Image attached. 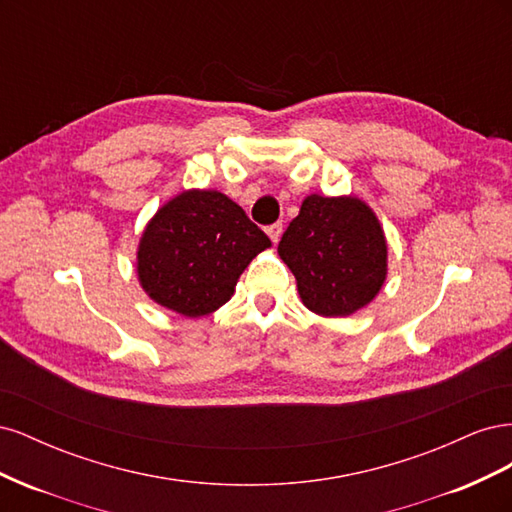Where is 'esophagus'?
Segmentation results:
<instances>
[{
	"label": "esophagus",
	"mask_w": 512,
	"mask_h": 512,
	"mask_svg": "<svg viewBox=\"0 0 512 512\" xmlns=\"http://www.w3.org/2000/svg\"><path fill=\"white\" fill-rule=\"evenodd\" d=\"M282 232H284L282 224H271V226L267 228V235L271 237V241H273V243H277V241H280V237H282Z\"/></svg>",
	"instance_id": "obj_1"
}]
</instances>
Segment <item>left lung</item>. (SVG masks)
<instances>
[{
	"label": "left lung",
	"mask_w": 512,
	"mask_h": 512,
	"mask_svg": "<svg viewBox=\"0 0 512 512\" xmlns=\"http://www.w3.org/2000/svg\"><path fill=\"white\" fill-rule=\"evenodd\" d=\"M277 252L297 277L303 305L318 316L359 312L386 280L384 230L354 196H307Z\"/></svg>",
	"instance_id": "1"
}]
</instances>
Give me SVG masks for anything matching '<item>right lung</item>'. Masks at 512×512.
Segmentation results:
<instances>
[{"label":"right lung","mask_w":512,"mask_h":512,"mask_svg":"<svg viewBox=\"0 0 512 512\" xmlns=\"http://www.w3.org/2000/svg\"><path fill=\"white\" fill-rule=\"evenodd\" d=\"M271 247L245 211L218 190H185L143 230L136 273L158 305L198 318L215 312L262 250Z\"/></svg>","instance_id":"right-lung-1"}]
</instances>
